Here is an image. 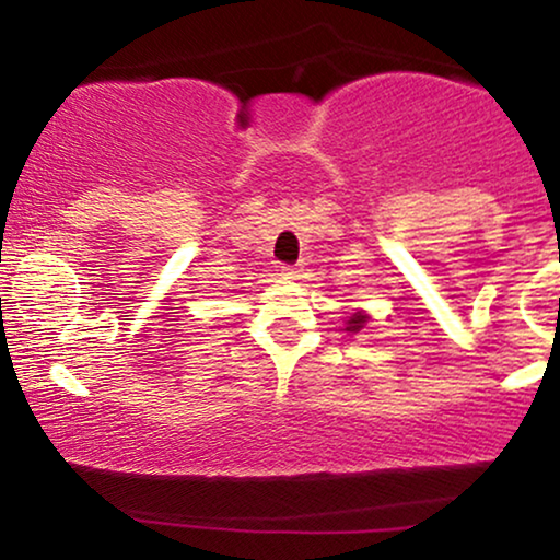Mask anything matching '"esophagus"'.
<instances>
[{"instance_id":"1","label":"esophagus","mask_w":560,"mask_h":560,"mask_svg":"<svg viewBox=\"0 0 560 560\" xmlns=\"http://www.w3.org/2000/svg\"><path fill=\"white\" fill-rule=\"evenodd\" d=\"M280 272H282V278H298V267L295 265H282Z\"/></svg>"}]
</instances>
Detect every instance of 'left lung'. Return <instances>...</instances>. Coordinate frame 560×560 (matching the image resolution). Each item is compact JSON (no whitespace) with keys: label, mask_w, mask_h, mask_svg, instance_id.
<instances>
[{"label":"left lung","mask_w":560,"mask_h":560,"mask_svg":"<svg viewBox=\"0 0 560 560\" xmlns=\"http://www.w3.org/2000/svg\"><path fill=\"white\" fill-rule=\"evenodd\" d=\"M362 326H364V316H362V313H354V318H351L347 324V331H359Z\"/></svg>","instance_id":"obj_1"}]
</instances>
